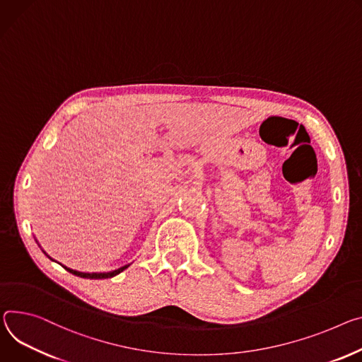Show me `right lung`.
Returning <instances> with one entry per match:
<instances>
[{
  "label": "right lung",
  "mask_w": 362,
  "mask_h": 362,
  "mask_svg": "<svg viewBox=\"0 0 362 362\" xmlns=\"http://www.w3.org/2000/svg\"><path fill=\"white\" fill-rule=\"evenodd\" d=\"M39 244V243H37ZM40 247V245H39ZM43 252L46 254V251L43 250ZM47 255V254H46ZM52 261H54L50 255H47ZM60 264V262H59ZM64 270H68L69 273H72V274H75V276H78V277H82V279H92V280H98V279H111V277H114V276H117V274H119L121 272H124L125 269H128L129 267V264H125V266H122V267H119V269H117V270H112V272H108V273H83V272H78V270H74V269H69V267H66V266H63V264H60Z\"/></svg>",
  "instance_id": "right-lung-1"
}]
</instances>
